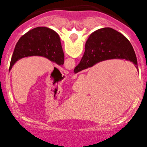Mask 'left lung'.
I'll return each mask as SVG.
<instances>
[{
    "label": "left lung",
    "mask_w": 147,
    "mask_h": 147,
    "mask_svg": "<svg viewBox=\"0 0 147 147\" xmlns=\"http://www.w3.org/2000/svg\"><path fill=\"white\" fill-rule=\"evenodd\" d=\"M33 55L45 57L59 65L64 64V53L57 32L48 28L38 27L23 35L15 47L9 71L16 61Z\"/></svg>",
    "instance_id": "8db88e82"
}]
</instances>
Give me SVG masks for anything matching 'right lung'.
<instances>
[{
  "instance_id": "obj_1",
  "label": "right lung",
  "mask_w": 147,
  "mask_h": 147,
  "mask_svg": "<svg viewBox=\"0 0 147 147\" xmlns=\"http://www.w3.org/2000/svg\"><path fill=\"white\" fill-rule=\"evenodd\" d=\"M115 58L129 60L136 65L138 69L135 52L122 34L111 28L97 30L90 35L86 42L84 55L74 72L77 73L99 62Z\"/></svg>"
}]
</instances>
